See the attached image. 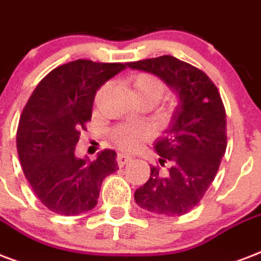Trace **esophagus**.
I'll return each instance as SVG.
<instances>
[{
  "label": "esophagus",
  "instance_id": "1",
  "mask_svg": "<svg viewBox=\"0 0 261 261\" xmlns=\"http://www.w3.org/2000/svg\"><path fill=\"white\" fill-rule=\"evenodd\" d=\"M130 161H132V158L128 156V155H125V153H118V155H117V163H118V166L120 167L125 166V165L128 162H130Z\"/></svg>",
  "mask_w": 261,
  "mask_h": 261
}]
</instances>
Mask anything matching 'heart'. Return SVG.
<instances>
[{"mask_svg":"<svg viewBox=\"0 0 261 261\" xmlns=\"http://www.w3.org/2000/svg\"><path fill=\"white\" fill-rule=\"evenodd\" d=\"M133 94L137 102L156 103L165 92V84L152 73H139L132 83ZM152 132L147 125H117L112 130L113 143L122 151H133L151 137Z\"/></svg>","mask_w":261,"mask_h":261,"instance_id":"b5f03b06","label":"heart"}]
</instances>
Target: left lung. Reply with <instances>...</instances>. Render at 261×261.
Returning a JSON list of instances; mask_svg holds the SVG:
<instances>
[{
  "label": "left lung",
  "mask_w": 261,
  "mask_h": 261,
  "mask_svg": "<svg viewBox=\"0 0 261 261\" xmlns=\"http://www.w3.org/2000/svg\"><path fill=\"white\" fill-rule=\"evenodd\" d=\"M165 80L178 94L165 136L155 141L159 162L136 189L141 208L163 217H181L196 207L213 184L227 147L226 110L213 80L173 56L128 62Z\"/></svg>",
  "instance_id": "1"
}]
</instances>
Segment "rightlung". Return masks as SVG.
<instances>
[{
	"label": "right lung",
	"mask_w": 261,
	"mask_h": 261,
	"mask_svg": "<svg viewBox=\"0 0 261 261\" xmlns=\"http://www.w3.org/2000/svg\"><path fill=\"white\" fill-rule=\"evenodd\" d=\"M124 68L122 62H68L46 74L25 103L17 153L32 191L50 211L66 217L90 211L103 179L118 170L113 149L92 162L76 158L74 149L92 117L96 91Z\"/></svg>",
	"instance_id": "obj_1"
}]
</instances>
